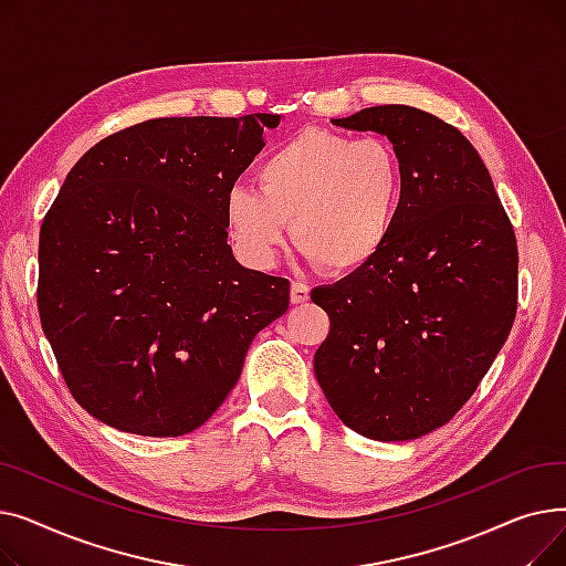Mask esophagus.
I'll return each mask as SVG.
<instances>
[{"mask_svg": "<svg viewBox=\"0 0 566 566\" xmlns=\"http://www.w3.org/2000/svg\"><path fill=\"white\" fill-rule=\"evenodd\" d=\"M310 301V286L303 282H293L291 284V303L293 305H301Z\"/></svg>", "mask_w": 566, "mask_h": 566, "instance_id": "34e87169", "label": "esophagus"}]
</instances>
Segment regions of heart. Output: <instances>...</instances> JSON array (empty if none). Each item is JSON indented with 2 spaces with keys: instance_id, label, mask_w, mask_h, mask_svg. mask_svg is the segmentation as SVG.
Instances as JSON below:
<instances>
[{
  "instance_id": "b5f03b06",
  "label": "heart",
  "mask_w": 566,
  "mask_h": 566,
  "mask_svg": "<svg viewBox=\"0 0 566 566\" xmlns=\"http://www.w3.org/2000/svg\"><path fill=\"white\" fill-rule=\"evenodd\" d=\"M256 190L224 197L231 243L254 265L286 245V222L305 254L335 275L355 273L388 245L397 227L406 169L385 137L307 128L275 146L254 169Z\"/></svg>"
}]
</instances>
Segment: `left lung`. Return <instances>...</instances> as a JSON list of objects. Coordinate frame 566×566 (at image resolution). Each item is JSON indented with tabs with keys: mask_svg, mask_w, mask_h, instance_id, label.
Wrapping results in <instances>:
<instances>
[{
	"mask_svg": "<svg viewBox=\"0 0 566 566\" xmlns=\"http://www.w3.org/2000/svg\"><path fill=\"white\" fill-rule=\"evenodd\" d=\"M333 124L388 137L406 184L380 254L312 291L331 316L314 353L316 380L355 433L412 440L454 418L507 342L516 233L480 154L436 114L378 105Z\"/></svg>",
	"mask_w": 566,
	"mask_h": 566,
	"instance_id": "1",
	"label": "left lung"
}]
</instances>
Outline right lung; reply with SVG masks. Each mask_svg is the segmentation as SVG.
<instances>
[{
	"label": "right lung",
	"instance_id": "right-lung-1",
	"mask_svg": "<svg viewBox=\"0 0 566 566\" xmlns=\"http://www.w3.org/2000/svg\"><path fill=\"white\" fill-rule=\"evenodd\" d=\"M280 114L169 116L77 160L39 238V314L73 399L126 433L199 429L241 378L289 280L243 268L224 197Z\"/></svg>",
	"mask_w": 566,
	"mask_h": 566
}]
</instances>
